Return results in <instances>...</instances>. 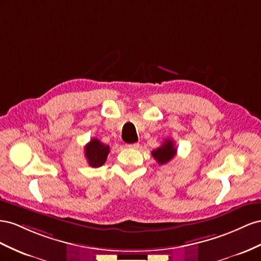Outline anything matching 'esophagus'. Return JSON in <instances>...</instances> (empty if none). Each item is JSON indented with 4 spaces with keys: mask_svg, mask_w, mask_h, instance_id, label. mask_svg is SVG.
<instances>
[{
    "mask_svg": "<svg viewBox=\"0 0 261 261\" xmlns=\"http://www.w3.org/2000/svg\"><path fill=\"white\" fill-rule=\"evenodd\" d=\"M128 148H139L140 147V143H132V144H128L126 145Z\"/></svg>",
    "mask_w": 261,
    "mask_h": 261,
    "instance_id": "esophagus-1",
    "label": "esophagus"
}]
</instances>
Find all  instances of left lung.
Segmentation results:
<instances>
[{"instance_id": "1", "label": "left lung", "mask_w": 261, "mask_h": 261, "mask_svg": "<svg viewBox=\"0 0 261 261\" xmlns=\"http://www.w3.org/2000/svg\"><path fill=\"white\" fill-rule=\"evenodd\" d=\"M177 153V150L174 144V141L170 139H166L164 143L152 151V156L158 162L160 165H165L169 161H172Z\"/></svg>"}]
</instances>
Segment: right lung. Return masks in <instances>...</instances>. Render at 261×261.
Returning a JSON list of instances; mask_svg holds the SVG:
<instances>
[{
  "mask_svg": "<svg viewBox=\"0 0 261 261\" xmlns=\"http://www.w3.org/2000/svg\"><path fill=\"white\" fill-rule=\"evenodd\" d=\"M84 152L89 166L100 167L105 164L110 150L108 145L100 142L98 139L93 138L85 145Z\"/></svg>",
  "mask_w": 261,
  "mask_h": 261,
  "instance_id": "add662e5",
  "label": "right lung"
}]
</instances>
